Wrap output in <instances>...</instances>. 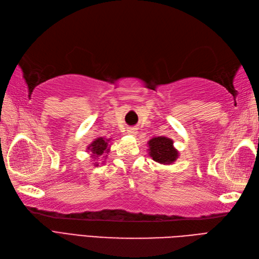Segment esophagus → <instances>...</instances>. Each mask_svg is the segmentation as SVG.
Returning <instances> with one entry per match:
<instances>
[{"mask_svg": "<svg viewBox=\"0 0 259 259\" xmlns=\"http://www.w3.org/2000/svg\"><path fill=\"white\" fill-rule=\"evenodd\" d=\"M128 132L130 133V135H136V133H137V130H136V129H133V128H130V129L128 130Z\"/></svg>", "mask_w": 259, "mask_h": 259, "instance_id": "esophagus-1", "label": "esophagus"}]
</instances>
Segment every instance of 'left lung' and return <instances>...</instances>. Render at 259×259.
<instances>
[{
	"label": "left lung",
	"mask_w": 259,
	"mask_h": 259,
	"mask_svg": "<svg viewBox=\"0 0 259 259\" xmlns=\"http://www.w3.org/2000/svg\"><path fill=\"white\" fill-rule=\"evenodd\" d=\"M149 155L157 162L170 164L177 160L179 153L173 147V141L165 137L154 138L149 141Z\"/></svg>",
	"instance_id": "obj_1"
}]
</instances>
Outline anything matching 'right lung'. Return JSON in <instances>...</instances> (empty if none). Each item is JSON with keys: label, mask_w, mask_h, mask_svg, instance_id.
<instances>
[{"label": "right lung", "mask_w": 259, "mask_h": 259, "mask_svg": "<svg viewBox=\"0 0 259 259\" xmlns=\"http://www.w3.org/2000/svg\"><path fill=\"white\" fill-rule=\"evenodd\" d=\"M108 141L110 140H105L103 138H99L95 140L93 143H91L88 147L90 152H93V157L94 159H100V158L104 157V153L108 152ZM98 165V164H97Z\"/></svg>", "instance_id": "add662e5"}]
</instances>
